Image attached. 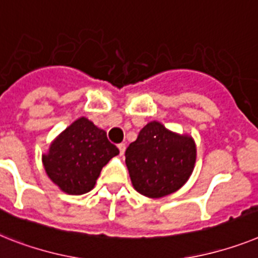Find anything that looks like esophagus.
Here are the masks:
<instances>
[{"label":"esophagus","mask_w":258,"mask_h":258,"mask_svg":"<svg viewBox=\"0 0 258 258\" xmlns=\"http://www.w3.org/2000/svg\"><path fill=\"white\" fill-rule=\"evenodd\" d=\"M118 148H119V152H120V155H124V151H125L124 143H120V144H118Z\"/></svg>","instance_id":"obj_1"}]
</instances>
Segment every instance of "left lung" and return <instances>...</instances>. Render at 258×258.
<instances>
[{
    "label": "left lung",
    "instance_id": "8db88e82",
    "mask_svg": "<svg viewBox=\"0 0 258 258\" xmlns=\"http://www.w3.org/2000/svg\"><path fill=\"white\" fill-rule=\"evenodd\" d=\"M124 156L136 191L160 198L178 190L189 179L197 149L189 136H179L161 123L151 122L127 147Z\"/></svg>",
    "mask_w": 258,
    "mask_h": 258
}]
</instances>
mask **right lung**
I'll return each instance as SVG.
<instances>
[{
    "label": "right lung",
    "mask_w": 258,
    "mask_h": 258,
    "mask_svg": "<svg viewBox=\"0 0 258 258\" xmlns=\"http://www.w3.org/2000/svg\"><path fill=\"white\" fill-rule=\"evenodd\" d=\"M116 155L119 149L109 142L105 131L80 118L52 143L43 164L62 191L80 196L94 187L103 166Z\"/></svg>",
    "instance_id": "right-lung-1"
}]
</instances>
